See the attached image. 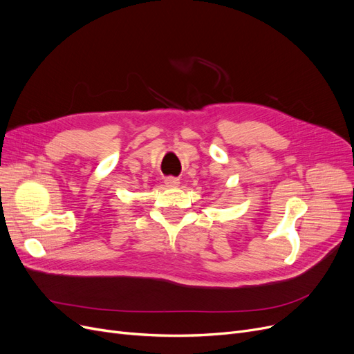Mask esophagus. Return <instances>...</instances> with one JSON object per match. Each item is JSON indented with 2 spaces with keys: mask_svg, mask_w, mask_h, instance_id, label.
Wrapping results in <instances>:
<instances>
[{
  "mask_svg": "<svg viewBox=\"0 0 354 354\" xmlns=\"http://www.w3.org/2000/svg\"><path fill=\"white\" fill-rule=\"evenodd\" d=\"M165 183L167 187H178L179 185V179L175 178V176H167L165 179Z\"/></svg>",
  "mask_w": 354,
  "mask_h": 354,
  "instance_id": "obj_1",
  "label": "esophagus"
}]
</instances>
